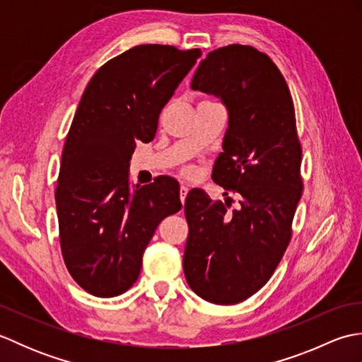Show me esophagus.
<instances>
[{
  "label": "esophagus",
  "mask_w": 362,
  "mask_h": 362,
  "mask_svg": "<svg viewBox=\"0 0 362 362\" xmlns=\"http://www.w3.org/2000/svg\"><path fill=\"white\" fill-rule=\"evenodd\" d=\"M188 187L187 185H182L180 187V201H182V204L185 202V197H187V194H188Z\"/></svg>",
  "instance_id": "esophagus-1"
}]
</instances>
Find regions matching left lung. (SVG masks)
Masks as SVG:
<instances>
[{"label": "left lung", "mask_w": 362, "mask_h": 362, "mask_svg": "<svg viewBox=\"0 0 362 362\" xmlns=\"http://www.w3.org/2000/svg\"><path fill=\"white\" fill-rule=\"evenodd\" d=\"M191 88L227 107L224 152L211 177L240 194V206L228 211L230 199L213 202L202 189L189 191L183 271L199 297L233 305L264 286L291 241L303 189L294 103L271 57L247 45L206 54Z\"/></svg>", "instance_id": "1"}]
</instances>
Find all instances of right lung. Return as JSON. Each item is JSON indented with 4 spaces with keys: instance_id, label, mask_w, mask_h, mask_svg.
I'll return each mask as SVG.
<instances>
[{
    "instance_id": "add662e5",
    "label": "right lung",
    "mask_w": 362,
    "mask_h": 362,
    "mask_svg": "<svg viewBox=\"0 0 362 362\" xmlns=\"http://www.w3.org/2000/svg\"><path fill=\"white\" fill-rule=\"evenodd\" d=\"M201 49L140 45L90 79L66 135L56 188L60 249L90 294L115 297L136 281L157 226L182 209L179 182L157 177L130 188L136 141L153 140L160 112Z\"/></svg>"
}]
</instances>
